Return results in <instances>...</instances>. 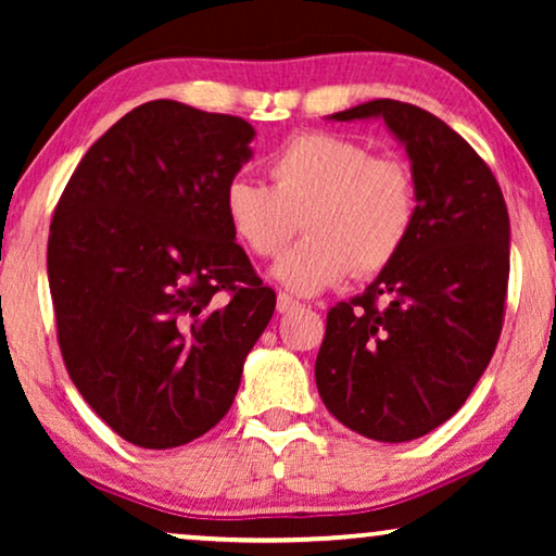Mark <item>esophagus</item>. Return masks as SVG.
Returning a JSON list of instances; mask_svg holds the SVG:
<instances>
[{"mask_svg":"<svg viewBox=\"0 0 556 556\" xmlns=\"http://www.w3.org/2000/svg\"><path fill=\"white\" fill-rule=\"evenodd\" d=\"M293 308H299V301L291 299L288 293H278V311H280V314H288V311H293Z\"/></svg>","mask_w":556,"mask_h":556,"instance_id":"34e87169","label":"esophagus"}]
</instances>
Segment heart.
I'll return each instance as SVG.
<instances>
[{
    "label": "heart",
    "mask_w": 556,
    "mask_h": 556,
    "mask_svg": "<svg viewBox=\"0 0 556 556\" xmlns=\"http://www.w3.org/2000/svg\"><path fill=\"white\" fill-rule=\"evenodd\" d=\"M270 187L232 179L225 217L255 257L283 253L278 283L299 295L337 286L349 273L377 276L397 261L417 223L415 174L402 159L377 156L364 141L311 131L283 143L268 162Z\"/></svg>",
    "instance_id": "obj_1"
}]
</instances>
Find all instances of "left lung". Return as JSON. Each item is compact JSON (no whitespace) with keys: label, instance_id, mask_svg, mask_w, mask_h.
<instances>
[{"label":"left lung","instance_id":"obj_1","mask_svg":"<svg viewBox=\"0 0 556 556\" xmlns=\"http://www.w3.org/2000/svg\"><path fill=\"white\" fill-rule=\"evenodd\" d=\"M371 116L405 143L417 223L397 261L329 311L316 387L349 430L405 443L451 420L496 352L508 210L489 164L432 113L379 98L331 118Z\"/></svg>","mask_w":556,"mask_h":556}]
</instances>
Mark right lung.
I'll return each mask as SVG.
<instances>
[{"label": "right lung", "mask_w": 556, "mask_h": 556, "mask_svg": "<svg viewBox=\"0 0 556 556\" xmlns=\"http://www.w3.org/2000/svg\"><path fill=\"white\" fill-rule=\"evenodd\" d=\"M253 126L149 101L75 166L50 223L48 280L73 384L128 443L215 428L276 311L225 217Z\"/></svg>", "instance_id": "right-lung-1"}]
</instances>
